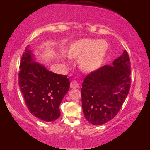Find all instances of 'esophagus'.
Here are the masks:
<instances>
[{
	"label": "esophagus",
	"mask_w": 150,
	"mask_h": 150,
	"mask_svg": "<svg viewBox=\"0 0 150 150\" xmlns=\"http://www.w3.org/2000/svg\"><path fill=\"white\" fill-rule=\"evenodd\" d=\"M70 87L71 88H76L79 87V83L76 81H72L71 83Z\"/></svg>",
	"instance_id": "1"
}]
</instances>
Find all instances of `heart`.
I'll return each mask as SVG.
<instances>
[{"mask_svg": "<svg viewBox=\"0 0 150 150\" xmlns=\"http://www.w3.org/2000/svg\"><path fill=\"white\" fill-rule=\"evenodd\" d=\"M108 49L104 40L82 38L73 42L66 51L67 56L80 60V67L85 71L93 72L101 67Z\"/></svg>", "mask_w": 150, "mask_h": 150, "instance_id": "heart-1", "label": "heart"}]
</instances>
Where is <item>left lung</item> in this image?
<instances>
[{"label":"left lung","instance_id":"left-lung-1","mask_svg":"<svg viewBox=\"0 0 150 150\" xmlns=\"http://www.w3.org/2000/svg\"><path fill=\"white\" fill-rule=\"evenodd\" d=\"M130 57L126 50L112 65H104L85 78L81 88L85 118L101 125L115 117L129 93L131 84Z\"/></svg>","mask_w":150,"mask_h":150}]
</instances>
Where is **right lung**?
<instances>
[{
	"label": "right lung",
	"mask_w": 150,
	"mask_h": 150,
	"mask_svg": "<svg viewBox=\"0 0 150 150\" xmlns=\"http://www.w3.org/2000/svg\"><path fill=\"white\" fill-rule=\"evenodd\" d=\"M29 47L25 49L20 63V91L30 113L43 121H54L60 116L59 105L69 91V79L34 62Z\"/></svg>",
	"instance_id": "add662e5"
}]
</instances>
